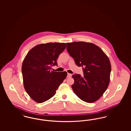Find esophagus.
<instances>
[{"label": "esophagus", "mask_w": 131, "mask_h": 131, "mask_svg": "<svg viewBox=\"0 0 131 131\" xmlns=\"http://www.w3.org/2000/svg\"><path fill=\"white\" fill-rule=\"evenodd\" d=\"M72 76V74H69V73H68V74H67V77H68V78H71Z\"/></svg>", "instance_id": "34e87169"}]
</instances>
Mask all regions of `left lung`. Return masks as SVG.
I'll return each mask as SVG.
<instances>
[{
    "mask_svg": "<svg viewBox=\"0 0 131 131\" xmlns=\"http://www.w3.org/2000/svg\"><path fill=\"white\" fill-rule=\"evenodd\" d=\"M67 50L75 64L82 66L83 75L75 74L72 88L81 100L92 103L104 93L110 81L111 65L108 57L99 47L84 42L67 43Z\"/></svg>",
    "mask_w": 131,
    "mask_h": 131,
    "instance_id": "obj_1",
    "label": "left lung"
}]
</instances>
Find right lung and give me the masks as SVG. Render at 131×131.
I'll list each match as a JSON object with an SVG mask.
<instances>
[{
	"label": "right lung",
	"instance_id": "add662e5",
	"mask_svg": "<svg viewBox=\"0 0 131 131\" xmlns=\"http://www.w3.org/2000/svg\"><path fill=\"white\" fill-rule=\"evenodd\" d=\"M65 43L40 44L32 48L23 63L24 87L31 99L38 103L49 100L67 77L66 72L51 70L57 59L66 48Z\"/></svg>",
	"mask_w": 131,
	"mask_h": 131
}]
</instances>
